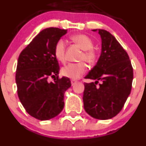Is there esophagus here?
I'll return each instance as SVG.
<instances>
[{"instance_id":"1","label":"esophagus","mask_w":146,"mask_h":146,"mask_svg":"<svg viewBox=\"0 0 146 146\" xmlns=\"http://www.w3.org/2000/svg\"><path fill=\"white\" fill-rule=\"evenodd\" d=\"M76 82H77V81L76 80H74V79H72L71 80V83H72V86L73 85H74Z\"/></svg>"}]
</instances>
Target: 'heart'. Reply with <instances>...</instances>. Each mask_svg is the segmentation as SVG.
<instances>
[{
	"mask_svg": "<svg viewBox=\"0 0 146 146\" xmlns=\"http://www.w3.org/2000/svg\"><path fill=\"white\" fill-rule=\"evenodd\" d=\"M71 39L76 44L84 50L83 54L81 56V60H84L88 64L93 65L97 60V54L93 50L94 43L92 39L84 34H77L72 35ZM66 42L64 40H60L54 47V55L56 58L64 63L66 61ZM86 66L84 62H81L78 63H69L62 69V74L64 76L70 79H76L80 77L86 71Z\"/></svg>",
	"mask_w": 146,
	"mask_h": 146,
	"instance_id": "obj_1",
	"label": "heart"
}]
</instances>
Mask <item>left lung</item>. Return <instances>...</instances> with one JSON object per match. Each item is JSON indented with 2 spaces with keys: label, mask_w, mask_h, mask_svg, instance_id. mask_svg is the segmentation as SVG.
Returning <instances> with one entry per match:
<instances>
[{
  "label": "left lung",
  "mask_w": 146,
  "mask_h": 146,
  "mask_svg": "<svg viewBox=\"0 0 146 146\" xmlns=\"http://www.w3.org/2000/svg\"><path fill=\"white\" fill-rule=\"evenodd\" d=\"M102 39V52L96 65L85 76L94 82L84 83V108L92 117L106 120L121 111L131 93L133 79L129 57L114 36L96 29ZM99 80L102 83L97 85Z\"/></svg>",
  "instance_id": "obj_1"
}]
</instances>
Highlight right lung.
Here are the masks:
<instances>
[{"label": "right lung", "instance_id": "1", "mask_svg": "<svg viewBox=\"0 0 146 146\" xmlns=\"http://www.w3.org/2000/svg\"><path fill=\"white\" fill-rule=\"evenodd\" d=\"M67 32L57 27L42 30L18 57V97L26 111L38 120L51 119L62 111L64 93L72 85L68 77L58 78L60 66L54 55L55 44ZM55 76L54 82H48L49 76Z\"/></svg>", "mask_w": 146, "mask_h": 146}]
</instances>
